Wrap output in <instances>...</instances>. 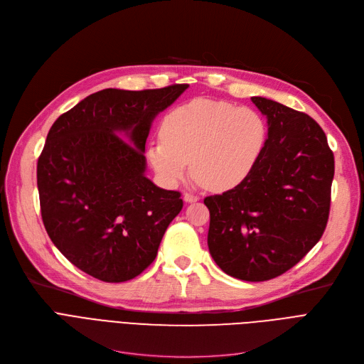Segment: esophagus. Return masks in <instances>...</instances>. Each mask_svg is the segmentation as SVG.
I'll return each instance as SVG.
<instances>
[{
    "mask_svg": "<svg viewBox=\"0 0 364 364\" xmlns=\"http://www.w3.org/2000/svg\"><path fill=\"white\" fill-rule=\"evenodd\" d=\"M183 200H184L186 203H193V202H198V200H199V196L190 195V193H184V195H183Z\"/></svg>",
    "mask_w": 364,
    "mask_h": 364,
    "instance_id": "1",
    "label": "esophagus"
}]
</instances>
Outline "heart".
Returning a JSON list of instances; mask_svg holds the SVG:
<instances>
[{
  "instance_id": "1",
  "label": "heart",
  "mask_w": 364,
  "mask_h": 364,
  "mask_svg": "<svg viewBox=\"0 0 364 364\" xmlns=\"http://www.w3.org/2000/svg\"><path fill=\"white\" fill-rule=\"evenodd\" d=\"M161 137L149 146L147 158L166 186L183 181L192 161L198 184L227 192L257 166L267 143V124L251 107L195 99L166 114Z\"/></svg>"
}]
</instances>
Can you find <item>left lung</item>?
<instances>
[{"label":"left lung","mask_w":364,"mask_h":364,"mask_svg":"<svg viewBox=\"0 0 364 364\" xmlns=\"http://www.w3.org/2000/svg\"><path fill=\"white\" fill-rule=\"evenodd\" d=\"M267 119V143L242 184L203 202L208 247L220 269L246 282L288 272L310 252L328 224L333 153L309 114L251 97Z\"/></svg>","instance_id":"8db88e82"}]
</instances>
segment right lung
I'll use <instances>...</instances> for the list:
<instances>
[{
  "instance_id": "right-lung-1",
  "label": "right lung",
  "mask_w": 364,
  "mask_h": 364,
  "mask_svg": "<svg viewBox=\"0 0 364 364\" xmlns=\"http://www.w3.org/2000/svg\"><path fill=\"white\" fill-rule=\"evenodd\" d=\"M187 88H106L50 128L36 166L41 215L54 246L84 273L127 282L156 258L183 200L146 177V140Z\"/></svg>"
}]
</instances>
